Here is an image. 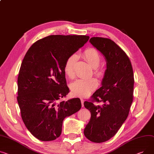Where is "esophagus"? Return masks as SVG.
I'll list each match as a JSON object with an SVG mask.
<instances>
[{"label":"esophagus","instance_id":"obj_1","mask_svg":"<svg viewBox=\"0 0 154 154\" xmlns=\"http://www.w3.org/2000/svg\"><path fill=\"white\" fill-rule=\"evenodd\" d=\"M80 100H81V103H82V107H84V100L83 98H80Z\"/></svg>","mask_w":154,"mask_h":154}]
</instances>
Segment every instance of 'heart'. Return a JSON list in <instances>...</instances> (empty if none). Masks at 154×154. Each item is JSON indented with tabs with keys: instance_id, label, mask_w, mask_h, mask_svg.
Returning a JSON list of instances; mask_svg holds the SVG:
<instances>
[{
	"instance_id": "obj_1",
	"label": "heart",
	"mask_w": 154,
	"mask_h": 154,
	"mask_svg": "<svg viewBox=\"0 0 154 154\" xmlns=\"http://www.w3.org/2000/svg\"><path fill=\"white\" fill-rule=\"evenodd\" d=\"M82 57L91 67L94 68V74L97 77L102 78L104 76V70L98 67L101 63V56L97 49L93 48L85 49L82 53ZM77 59V56L73 54L70 55L65 62L64 66V73L70 79H73L75 77V66ZM97 87L98 82L94 78L78 79L70 85L73 95L80 97L88 96Z\"/></svg>"
}]
</instances>
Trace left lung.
I'll return each mask as SVG.
<instances>
[{"label":"left lung","instance_id":"obj_1","mask_svg":"<svg viewBox=\"0 0 154 154\" xmlns=\"http://www.w3.org/2000/svg\"><path fill=\"white\" fill-rule=\"evenodd\" d=\"M90 42L105 57L106 70L102 86L84 102L91 118L84 132L89 140L101 143L113 137L128 116L133 101L134 73L129 57L113 41L92 37ZM100 102L104 104L95 105Z\"/></svg>","mask_w":154,"mask_h":154}]
</instances>
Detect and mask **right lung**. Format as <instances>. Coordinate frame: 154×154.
Masks as SVG:
<instances>
[{
	"mask_svg": "<svg viewBox=\"0 0 154 154\" xmlns=\"http://www.w3.org/2000/svg\"><path fill=\"white\" fill-rule=\"evenodd\" d=\"M89 38L50 35L33 43L24 57L18 76L17 101L25 125L40 140L59 137L64 118L81 108L79 98L60 100L69 92L64 66Z\"/></svg>",
	"mask_w": 154,
	"mask_h": 154,
	"instance_id": "add662e5",
	"label": "right lung"
}]
</instances>
